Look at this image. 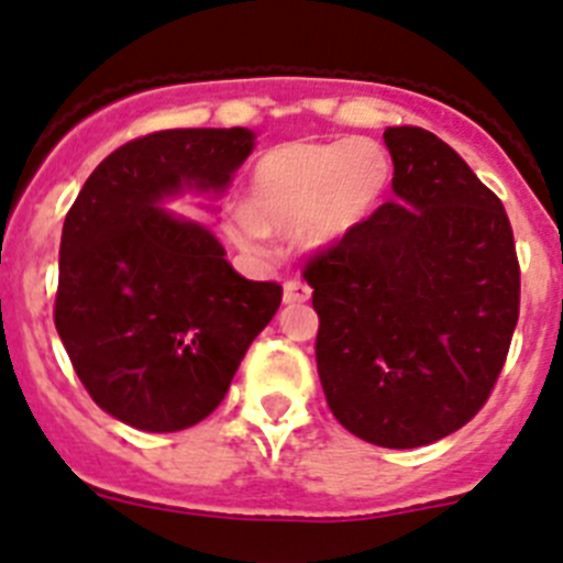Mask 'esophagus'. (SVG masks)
I'll return each mask as SVG.
<instances>
[{
    "mask_svg": "<svg viewBox=\"0 0 563 563\" xmlns=\"http://www.w3.org/2000/svg\"><path fill=\"white\" fill-rule=\"evenodd\" d=\"M308 297H311V288L302 280H288L283 286V302L286 306H300V302H308Z\"/></svg>",
    "mask_w": 563,
    "mask_h": 563,
    "instance_id": "esophagus-1",
    "label": "esophagus"
}]
</instances>
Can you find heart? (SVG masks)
Here are the masks:
<instances>
[{
	"label": "heart",
	"mask_w": 563,
	"mask_h": 563,
	"mask_svg": "<svg viewBox=\"0 0 563 563\" xmlns=\"http://www.w3.org/2000/svg\"><path fill=\"white\" fill-rule=\"evenodd\" d=\"M389 185V156L373 140H297L266 151L250 179V212L232 219L241 244L266 230L294 232L308 250H325L376 210Z\"/></svg>",
	"instance_id": "obj_1"
}]
</instances>
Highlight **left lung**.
<instances>
[{"instance_id":"obj_1","label":"left lung","mask_w":563,"mask_h":563,"mask_svg":"<svg viewBox=\"0 0 563 563\" xmlns=\"http://www.w3.org/2000/svg\"><path fill=\"white\" fill-rule=\"evenodd\" d=\"M395 199L308 257L317 369L333 418L384 449L465 427L488 401L519 319L503 201L418 125L384 131Z\"/></svg>"}]
</instances>
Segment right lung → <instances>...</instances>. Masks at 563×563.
<instances>
[{
    "label": "right lung",
    "instance_id": "1",
    "mask_svg": "<svg viewBox=\"0 0 563 563\" xmlns=\"http://www.w3.org/2000/svg\"><path fill=\"white\" fill-rule=\"evenodd\" d=\"M250 129H170L106 156L60 232L55 328L86 393L143 432H179L224 401L280 283L238 275L207 227L159 201L224 190L252 154Z\"/></svg>",
    "mask_w": 563,
    "mask_h": 563
}]
</instances>
